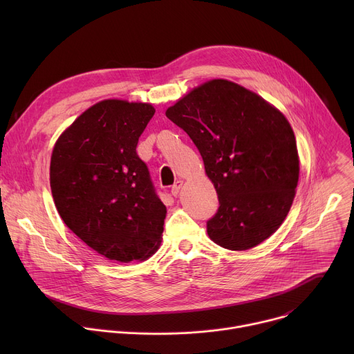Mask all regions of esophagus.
<instances>
[{
    "mask_svg": "<svg viewBox=\"0 0 354 354\" xmlns=\"http://www.w3.org/2000/svg\"><path fill=\"white\" fill-rule=\"evenodd\" d=\"M182 186H183V182H182V180H176L175 185H174L172 189H171L172 194H174V196H178V194H179V190L182 189Z\"/></svg>",
    "mask_w": 354,
    "mask_h": 354,
    "instance_id": "obj_1",
    "label": "esophagus"
}]
</instances>
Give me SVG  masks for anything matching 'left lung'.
<instances>
[{"label": "left lung", "instance_id": "8db88e82", "mask_svg": "<svg viewBox=\"0 0 354 354\" xmlns=\"http://www.w3.org/2000/svg\"><path fill=\"white\" fill-rule=\"evenodd\" d=\"M203 158L220 207L207 221L213 242L230 250L258 246L287 217L299 176L294 131L258 93L210 80L165 112Z\"/></svg>", "mask_w": 354, "mask_h": 354}]
</instances>
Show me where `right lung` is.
I'll return each mask as SVG.
<instances>
[{"instance_id": "add662e5", "label": "right lung", "mask_w": 354, "mask_h": 354, "mask_svg": "<svg viewBox=\"0 0 354 354\" xmlns=\"http://www.w3.org/2000/svg\"><path fill=\"white\" fill-rule=\"evenodd\" d=\"M154 113L145 102L100 100L53 148L50 187L56 209L80 239L109 261H147L161 245L167 207L136 151Z\"/></svg>"}]
</instances>
